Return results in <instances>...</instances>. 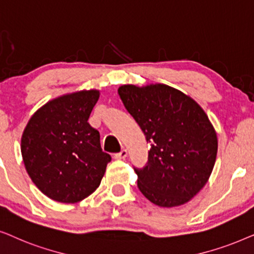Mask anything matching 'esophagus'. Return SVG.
<instances>
[{
	"label": "esophagus",
	"instance_id": "obj_1",
	"mask_svg": "<svg viewBox=\"0 0 254 254\" xmlns=\"http://www.w3.org/2000/svg\"><path fill=\"white\" fill-rule=\"evenodd\" d=\"M127 157V151L125 150V148H123V150H122L120 153L115 154V158H116V159H125Z\"/></svg>",
	"mask_w": 254,
	"mask_h": 254
}]
</instances>
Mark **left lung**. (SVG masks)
Here are the masks:
<instances>
[{
  "label": "left lung",
  "mask_w": 254,
  "mask_h": 254,
  "mask_svg": "<svg viewBox=\"0 0 254 254\" xmlns=\"http://www.w3.org/2000/svg\"><path fill=\"white\" fill-rule=\"evenodd\" d=\"M118 95L151 144L148 161L134 168L145 197L159 207L187 203L207 184L217 155V136L204 110L162 83L124 84Z\"/></svg>",
  "instance_id": "1"
}]
</instances>
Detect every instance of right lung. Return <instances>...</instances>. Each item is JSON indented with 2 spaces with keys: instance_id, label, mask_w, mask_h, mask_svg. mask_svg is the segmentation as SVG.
I'll list each match as a JSON object with an SVG mask.
<instances>
[{
  "instance_id": "add662e5",
  "label": "right lung",
  "mask_w": 254,
  "mask_h": 254,
  "mask_svg": "<svg viewBox=\"0 0 254 254\" xmlns=\"http://www.w3.org/2000/svg\"><path fill=\"white\" fill-rule=\"evenodd\" d=\"M99 90L57 97L36 111L22 136L26 172L40 191L63 203H76L96 190L110 154L88 123Z\"/></svg>"
}]
</instances>
